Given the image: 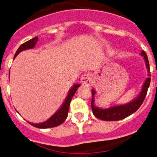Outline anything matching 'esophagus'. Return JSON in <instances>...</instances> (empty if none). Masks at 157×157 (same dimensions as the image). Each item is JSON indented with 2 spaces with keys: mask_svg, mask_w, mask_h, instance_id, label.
<instances>
[{
  "mask_svg": "<svg viewBox=\"0 0 157 157\" xmlns=\"http://www.w3.org/2000/svg\"><path fill=\"white\" fill-rule=\"evenodd\" d=\"M80 83L83 86H90L92 83V77L90 74H84L80 78Z\"/></svg>",
  "mask_w": 157,
  "mask_h": 157,
  "instance_id": "obj_1",
  "label": "esophagus"
}]
</instances>
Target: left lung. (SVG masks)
Segmentation results:
<instances>
[{"mask_svg":"<svg viewBox=\"0 0 157 157\" xmlns=\"http://www.w3.org/2000/svg\"><path fill=\"white\" fill-rule=\"evenodd\" d=\"M141 55L144 57L145 62H146V68L148 70V78H146V81L143 83V88L141 92L136 99L130 101L129 103L125 104L122 105H116V106H112L109 108L106 109H101L94 105V95L95 91L92 90V99H91V108L94 115L96 118H99L103 121H118L123 118H125L126 117L129 116L132 114L136 112L137 110L140 108L144 101L145 98L147 94L148 88L150 84V70H149V63L148 60V57L145 51H142Z\"/></svg>","mask_w":157,"mask_h":157,"instance_id":"1","label":"left lung"}]
</instances>
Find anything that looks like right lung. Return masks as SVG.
Masks as SVG:
<instances>
[{"label":"right lung","instance_id":"obj_1","mask_svg":"<svg viewBox=\"0 0 157 157\" xmlns=\"http://www.w3.org/2000/svg\"><path fill=\"white\" fill-rule=\"evenodd\" d=\"M38 41V37H35L33 39H30V40L27 41L25 43L21 44L20 45V47L17 49V52H16L15 55H14V58L18 55V53L21 51H24L25 49H32L33 47H35L36 43ZM10 75V73H9ZM80 84H74L73 86L71 89L69 91L68 95H67V98L65 99V101L63 104L62 107H61L59 109L52 115L51 118H49L47 121H44L42 123H38V124H35V123H31L29 122V124L32 125V126L36 127V128H52V127L58 126V125H61L67 118V115H68V112L69 108H70V101L72 100V98L74 95L75 92L77 91V90L78 89V87H80Z\"/></svg>","mask_w":157,"mask_h":157}]
</instances>
